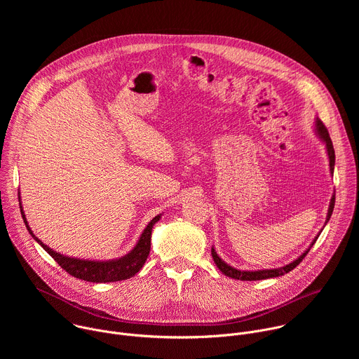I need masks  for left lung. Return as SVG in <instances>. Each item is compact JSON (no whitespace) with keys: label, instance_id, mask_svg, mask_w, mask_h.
I'll return each mask as SVG.
<instances>
[{"label":"left lung","instance_id":"left-lung-1","mask_svg":"<svg viewBox=\"0 0 359 359\" xmlns=\"http://www.w3.org/2000/svg\"><path fill=\"white\" fill-rule=\"evenodd\" d=\"M317 132L320 135V137L327 144V150H328V158H330V169H331V173L334 172V165H335V151H334V146H332V140L330 137V133H328V129L325 128V125L321 122V121H317ZM334 206H335V194L332 196L331 198V203H330V209H328V216H327V222L325 224L328 223L331 215H332V210H334ZM318 238V236H317ZM317 238L313 241L311 247L314 245V243L317 241ZM310 247V248H311ZM310 248L306 250L302 255H299V257L297 260H294L292 263H290L288 266L285 267H281V269H274V270H260V271H241V270H236L233 267H230L229 264H226L219 255L217 252L215 251V248H212V257L217 266V269L227 277H231L234 280H241V281H255V280H266V278H273V277H280V276H284L285 273H290L291 270H294L302 260L306 254H309Z\"/></svg>","mask_w":359,"mask_h":359}]
</instances>
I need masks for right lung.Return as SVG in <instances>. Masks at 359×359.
Masks as SVG:
<instances>
[{
  "mask_svg": "<svg viewBox=\"0 0 359 359\" xmlns=\"http://www.w3.org/2000/svg\"><path fill=\"white\" fill-rule=\"evenodd\" d=\"M20 209H21V206H20ZM21 215H22V219H24V223H25L28 231L32 234L22 209H21ZM159 219H161V216H156L155 219H151V222L147 224V227L142 233L136 247L129 254H126L125 257H122L119 260H112V262H88V260L69 259L60 252L53 251L45 244H42L41 240H38L34 234H32V237L42 245V248L50 255V257H53L71 276H74L79 280L90 281V283L121 281V280H128V278L133 277L144 266V262H146L149 251H150L151 229Z\"/></svg>",
  "mask_w": 359,
  "mask_h": 359,
  "instance_id": "right-lung-1",
  "label": "right lung"
}]
</instances>
